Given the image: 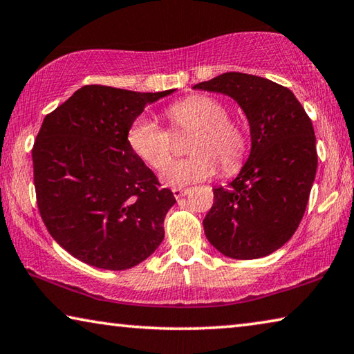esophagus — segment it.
Listing matches in <instances>:
<instances>
[{
  "label": "esophagus",
  "instance_id": "1",
  "mask_svg": "<svg viewBox=\"0 0 354 354\" xmlns=\"http://www.w3.org/2000/svg\"><path fill=\"white\" fill-rule=\"evenodd\" d=\"M173 195H175V198H181V197H186L189 194V189H181V187H175L171 190Z\"/></svg>",
  "mask_w": 354,
  "mask_h": 354
}]
</instances>
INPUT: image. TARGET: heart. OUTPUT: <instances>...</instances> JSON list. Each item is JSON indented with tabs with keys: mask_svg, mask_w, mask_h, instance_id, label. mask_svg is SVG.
Instances as JSON below:
<instances>
[{
	"mask_svg": "<svg viewBox=\"0 0 354 354\" xmlns=\"http://www.w3.org/2000/svg\"><path fill=\"white\" fill-rule=\"evenodd\" d=\"M173 132L195 131L189 153L192 157L173 162V136L154 120L138 116L129 127L127 143L138 159L148 167L162 171L170 186L184 187L205 181L216 173V160L223 171L232 173L243 164L248 138L238 122L228 118V110L221 100L195 94L171 104L165 109Z\"/></svg>",
	"mask_w": 354,
	"mask_h": 354,
	"instance_id": "heart-1",
	"label": "heart"
}]
</instances>
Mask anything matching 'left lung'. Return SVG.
Segmentation results:
<instances>
[{
	"instance_id": "1",
	"label": "left lung",
	"mask_w": 354,
	"mask_h": 354,
	"mask_svg": "<svg viewBox=\"0 0 354 354\" xmlns=\"http://www.w3.org/2000/svg\"><path fill=\"white\" fill-rule=\"evenodd\" d=\"M227 94L248 116L249 159L228 187H214L205 234L230 258L254 260L282 248L304 216L317 173L315 132L295 94L268 78L225 72L194 86Z\"/></svg>"
}]
</instances>
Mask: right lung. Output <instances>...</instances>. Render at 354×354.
I'll return each instance as SVG.
<instances>
[{
  "label": "right lung",
  "instance_id": "add662e5",
  "mask_svg": "<svg viewBox=\"0 0 354 354\" xmlns=\"http://www.w3.org/2000/svg\"><path fill=\"white\" fill-rule=\"evenodd\" d=\"M171 93L86 85L44 118L32 147L39 212L56 243L86 265L122 271L164 239L176 200L133 154L127 131Z\"/></svg>",
  "mask_w": 354,
  "mask_h": 354
}]
</instances>
